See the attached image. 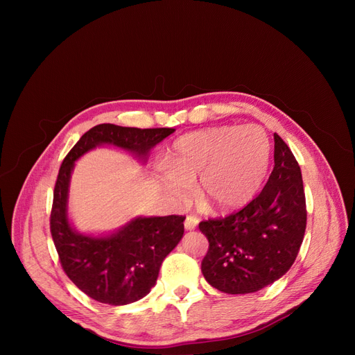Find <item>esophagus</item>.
Returning <instances> with one entry per match:
<instances>
[{"label": "esophagus", "mask_w": 355, "mask_h": 355, "mask_svg": "<svg viewBox=\"0 0 355 355\" xmlns=\"http://www.w3.org/2000/svg\"><path fill=\"white\" fill-rule=\"evenodd\" d=\"M197 225H198V218H196V216H187V219H185V230L187 231L196 230Z\"/></svg>", "instance_id": "obj_1"}]
</instances>
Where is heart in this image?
<instances>
[{
  "mask_svg": "<svg viewBox=\"0 0 355 355\" xmlns=\"http://www.w3.org/2000/svg\"><path fill=\"white\" fill-rule=\"evenodd\" d=\"M271 141L259 125H222L187 133L173 144L163 173L167 194L178 204L198 200L214 211H232L261 191L271 163Z\"/></svg>",
  "mask_w": 355,
  "mask_h": 355,
  "instance_id": "1",
  "label": "heart"
}]
</instances>
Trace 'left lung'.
<instances>
[{"label": "left lung", "instance_id": "8db88e82", "mask_svg": "<svg viewBox=\"0 0 355 355\" xmlns=\"http://www.w3.org/2000/svg\"><path fill=\"white\" fill-rule=\"evenodd\" d=\"M274 170L244 209L198 225L209 240L201 262L207 283L228 295L257 292L293 265L306 228L302 173L295 155L274 133Z\"/></svg>", "mask_w": 355, "mask_h": 355}]
</instances>
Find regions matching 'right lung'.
Listing matches in <instances>:
<instances>
[{
  "instance_id": "1",
  "label": "right lung",
  "mask_w": 355,
  "mask_h": 355,
  "mask_svg": "<svg viewBox=\"0 0 355 355\" xmlns=\"http://www.w3.org/2000/svg\"><path fill=\"white\" fill-rule=\"evenodd\" d=\"M173 132L175 128L99 124L80 137L60 166L53 192L51 237L69 280L98 302L127 305L151 292L164 257L184 237L185 218L139 216L111 234L78 232L68 216L75 161L94 148L111 145L146 163L149 151Z\"/></svg>"
}]
</instances>
